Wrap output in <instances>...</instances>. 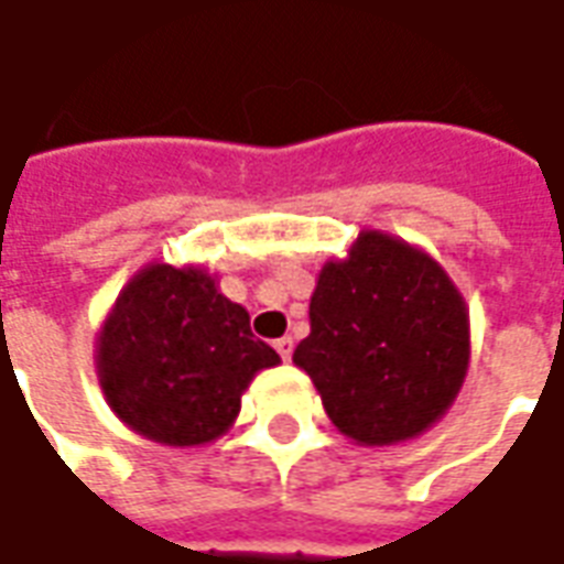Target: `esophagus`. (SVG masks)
<instances>
[{
	"instance_id": "1",
	"label": "esophagus",
	"mask_w": 564,
	"mask_h": 564,
	"mask_svg": "<svg viewBox=\"0 0 564 564\" xmlns=\"http://www.w3.org/2000/svg\"><path fill=\"white\" fill-rule=\"evenodd\" d=\"M274 350L281 354L283 360H290V357H293V338H290V336L278 338V341H274Z\"/></svg>"
}]
</instances>
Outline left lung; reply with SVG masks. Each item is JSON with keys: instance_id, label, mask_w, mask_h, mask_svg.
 Masks as SVG:
<instances>
[{"instance_id": "left-lung-1", "label": "left lung", "mask_w": 564, "mask_h": 564, "mask_svg": "<svg viewBox=\"0 0 564 564\" xmlns=\"http://www.w3.org/2000/svg\"><path fill=\"white\" fill-rule=\"evenodd\" d=\"M308 317L293 364L354 443L415 440L455 403L470 366V314L415 243L364 228L345 259L321 269Z\"/></svg>"}]
</instances>
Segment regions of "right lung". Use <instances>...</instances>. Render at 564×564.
<instances>
[{
  "instance_id": "add662e5",
  "label": "right lung",
  "mask_w": 564,
  "mask_h": 564,
  "mask_svg": "<svg viewBox=\"0 0 564 564\" xmlns=\"http://www.w3.org/2000/svg\"><path fill=\"white\" fill-rule=\"evenodd\" d=\"M278 364L214 274L167 262H149L124 283L94 350L109 409L133 433L180 448L219 440L256 372Z\"/></svg>"
}]
</instances>
